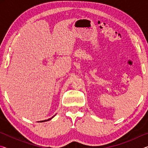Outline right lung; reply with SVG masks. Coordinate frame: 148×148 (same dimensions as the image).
<instances>
[{"label":"right lung","mask_w":148,"mask_h":148,"mask_svg":"<svg viewBox=\"0 0 148 148\" xmlns=\"http://www.w3.org/2000/svg\"><path fill=\"white\" fill-rule=\"evenodd\" d=\"M55 116H56V115H55ZM54 116H53L52 117H51V118H49V119H47V120H44V121H40V122H44V121H49V120H51L52 118H53V117H54ZM39 122V121H38Z\"/></svg>","instance_id":"1"}]
</instances>
